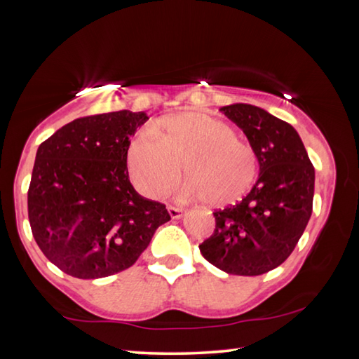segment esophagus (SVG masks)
<instances>
[{
	"label": "esophagus",
	"instance_id": "1",
	"mask_svg": "<svg viewBox=\"0 0 359 359\" xmlns=\"http://www.w3.org/2000/svg\"><path fill=\"white\" fill-rule=\"evenodd\" d=\"M168 212L169 215H171V218H180L184 215V209L177 208V205H168Z\"/></svg>",
	"mask_w": 359,
	"mask_h": 359
}]
</instances>
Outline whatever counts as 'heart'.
<instances>
[{"label":"heart","instance_id":"obj_1","mask_svg":"<svg viewBox=\"0 0 359 359\" xmlns=\"http://www.w3.org/2000/svg\"><path fill=\"white\" fill-rule=\"evenodd\" d=\"M182 194L228 205L244 196L257 177V155L233 126L208 114L184 112L141 131L126 149V168L139 193L160 199L180 177Z\"/></svg>","mask_w":359,"mask_h":359}]
</instances>
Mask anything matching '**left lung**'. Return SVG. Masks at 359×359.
I'll list each match as a JSON object with an SVG mask.
<instances>
[{"label":"left lung","mask_w":359,"mask_h":359,"mask_svg":"<svg viewBox=\"0 0 359 359\" xmlns=\"http://www.w3.org/2000/svg\"><path fill=\"white\" fill-rule=\"evenodd\" d=\"M220 111L244 131L259 175L236 205L215 210V229L199 250L233 276H261L294 250L312 215L315 169L297 131L264 109L229 104Z\"/></svg>","instance_id":"obj_1"}]
</instances>
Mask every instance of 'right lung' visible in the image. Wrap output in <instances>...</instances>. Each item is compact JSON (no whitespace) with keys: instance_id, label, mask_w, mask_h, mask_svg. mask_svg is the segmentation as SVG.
<instances>
[{"instance_id":"add662e5","label":"right lung","mask_w":359,"mask_h":359,"mask_svg":"<svg viewBox=\"0 0 359 359\" xmlns=\"http://www.w3.org/2000/svg\"><path fill=\"white\" fill-rule=\"evenodd\" d=\"M147 120L131 111L76 118L36 151L29 226L65 274L101 278L128 269L171 220L166 205L142 198L128 177L130 137Z\"/></svg>"}]
</instances>
